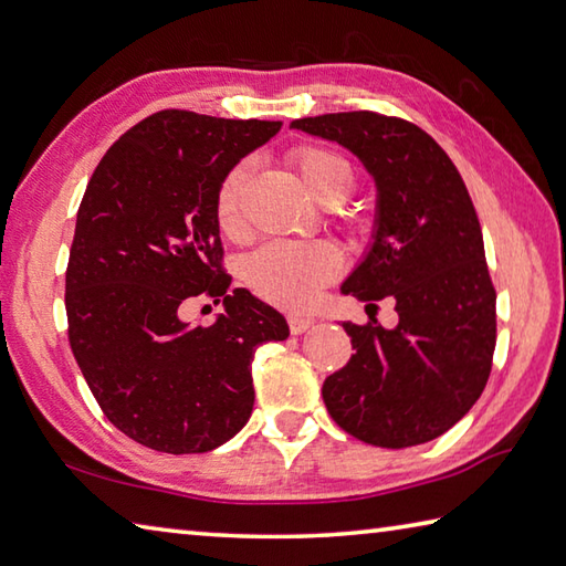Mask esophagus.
<instances>
[{
    "label": "esophagus",
    "instance_id": "34e87169",
    "mask_svg": "<svg viewBox=\"0 0 566 566\" xmlns=\"http://www.w3.org/2000/svg\"><path fill=\"white\" fill-rule=\"evenodd\" d=\"M287 325H291L293 335H303L315 325V317H311V315H291V317H287Z\"/></svg>",
    "mask_w": 566,
    "mask_h": 566
}]
</instances>
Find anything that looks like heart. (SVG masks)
Listing matches in <instances>:
<instances>
[{"instance_id": "heart-1", "label": "heart", "mask_w": 566, "mask_h": 566, "mask_svg": "<svg viewBox=\"0 0 566 566\" xmlns=\"http://www.w3.org/2000/svg\"><path fill=\"white\" fill-rule=\"evenodd\" d=\"M291 159L305 189L319 201L329 197L343 201L355 185L349 163L335 153L301 147ZM251 172V159H241L223 175L217 189V223L227 237L243 233V195H247ZM339 271H343V253L335 243L323 239L271 241L249 255L243 265V279L263 301L297 311V307L311 305L319 291L337 279Z\"/></svg>"}]
</instances>
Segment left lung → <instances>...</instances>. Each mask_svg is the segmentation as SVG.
Masks as SVG:
<instances>
[{
	"label": "left lung",
	"instance_id": "obj_1",
	"mask_svg": "<svg viewBox=\"0 0 566 566\" xmlns=\"http://www.w3.org/2000/svg\"><path fill=\"white\" fill-rule=\"evenodd\" d=\"M291 127L343 145L377 187L375 231L343 283L367 307L391 295L397 327L343 323L355 355L323 384L339 429L381 449L439 439L485 389L495 352V287L471 195L429 133L369 111Z\"/></svg>",
	"mask_w": 566,
	"mask_h": 566
}]
</instances>
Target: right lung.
<instances>
[{"mask_svg": "<svg viewBox=\"0 0 566 566\" xmlns=\"http://www.w3.org/2000/svg\"><path fill=\"white\" fill-rule=\"evenodd\" d=\"M159 111L95 167L66 271L69 343L103 413L163 453H207L253 411V352L291 335L285 317L221 271L217 189L281 130ZM197 294L224 303L209 328L178 317Z\"/></svg>", "mask_w": 566, "mask_h": 566, "instance_id": "1", "label": "right lung"}]
</instances>
